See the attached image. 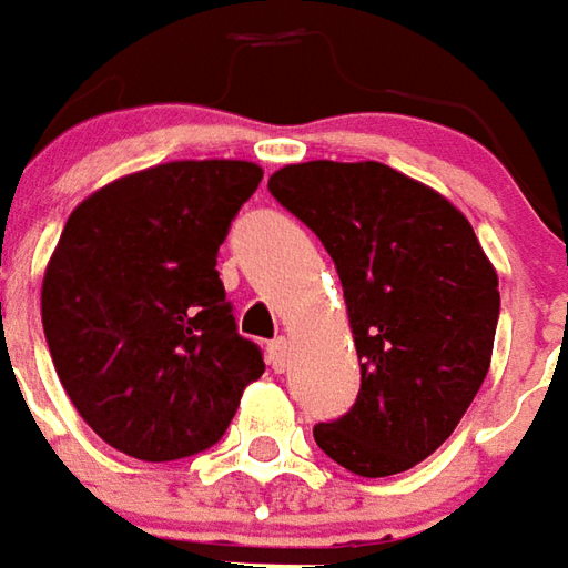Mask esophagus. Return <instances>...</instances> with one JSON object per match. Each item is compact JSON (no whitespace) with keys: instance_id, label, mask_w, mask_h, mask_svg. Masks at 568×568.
I'll use <instances>...</instances> for the list:
<instances>
[{"instance_id":"obj_1","label":"esophagus","mask_w":568,"mask_h":568,"mask_svg":"<svg viewBox=\"0 0 568 568\" xmlns=\"http://www.w3.org/2000/svg\"><path fill=\"white\" fill-rule=\"evenodd\" d=\"M265 357H268V367L275 369V373H284L287 364H291V342L284 339V336L272 339L268 348H265Z\"/></svg>"}]
</instances>
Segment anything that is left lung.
Listing matches in <instances>:
<instances>
[{"mask_svg": "<svg viewBox=\"0 0 568 568\" xmlns=\"http://www.w3.org/2000/svg\"><path fill=\"white\" fill-rule=\"evenodd\" d=\"M268 192L329 253L361 361L357 400L317 422V446L361 477L419 465L486 379L501 308L496 268L444 195L388 164H287Z\"/></svg>", "mask_w": 568, "mask_h": 568, "instance_id": "8db88e82", "label": "left lung"}]
</instances>
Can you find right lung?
<instances>
[{"label":"right lung","mask_w":568,"mask_h":568,"mask_svg":"<svg viewBox=\"0 0 568 568\" xmlns=\"http://www.w3.org/2000/svg\"><path fill=\"white\" fill-rule=\"evenodd\" d=\"M251 162H171L122 176L70 213L42 281V327L72 406L143 462L211 449L265 373L216 272Z\"/></svg>","instance_id":"1"}]
</instances>
